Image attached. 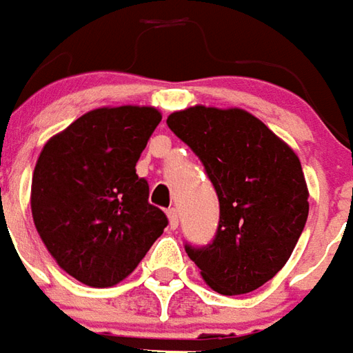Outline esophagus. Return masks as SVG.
I'll use <instances>...</instances> for the list:
<instances>
[{"mask_svg":"<svg viewBox=\"0 0 353 353\" xmlns=\"http://www.w3.org/2000/svg\"><path fill=\"white\" fill-rule=\"evenodd\" d=\"M167 216H169V226H171L172 230L179 226V221H181V216H179V209H174V207H171L169 211H167Z\"/></svg>","mask_w":353,"mask_h":353,"instance_id":"esophagus-1","label":"esophagus"}]
</instances>
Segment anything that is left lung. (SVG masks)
Segmentation results:
<instances>
[{"mask_svg": "<svg viewBox=\"0 0 353 353\" xmlns=\"http://www.w3.org/2000/svg\"><path fill=\"white\" fill-rule=\"evenodd\" d=\"M167 125L203 163L221 205L211 243L184 245L207 285L245 294L289 261L308 219L301 161L261 119L243 110L194 106Z\"/></svg>", "mask_w": 353, "mask_h": 353, "instance_id": "8db88e82", "label": "left lung"}]
</instances>
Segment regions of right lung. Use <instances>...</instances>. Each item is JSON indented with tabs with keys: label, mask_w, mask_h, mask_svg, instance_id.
Returning a JSON list of instances; mask_svg holds the SVG:
<instances>
[{
	"label": "right lung",
	"mask_w": 353,
	"mask_h": 353,
	"mask_svg": "<svg viewBox=\"0 0 353 353\" xmlns=\"http://www.w3.org/2000/svg\"><path fill=\"white\" fill-rule=\"evenodd\" d=\"M161 114L148 106L99 108L47 142L32 176V216L47 251L89 287L131 274L169 224L137 174Z\"/></svg>",
	"instance_id": "add662e5"
}]
</instances>
